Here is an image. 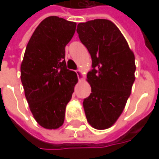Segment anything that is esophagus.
<instances>
[{"instance_id":"obj_1","label":"esophagus","mask_w":159,"mask_h":159,"mask_svg":"<svg viewBox=\"0 0 159 159\" xmlns=\"http://www.w3.org/2000/svg\"><path fill=\"white\" fill-rule=\"evenodd\" d=\"M76 75H77V76H78V79H79V81L80 80L83 79V70H76Z\"/></svg>"}]
</instances>
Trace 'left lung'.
Segmentation results:
<instances>
[{"label":"left lung","mask_w":159,"mask_h":159,"mask_svg":"<svg viewBox=\"0 0 159 159\" xmlns=\"http://www.w3.org/2000/svg\"><path fill=\"white\" fill-rule=\"evenodd\" d=\"M76 31L89 50L93 69L87 75L90 95L83 100L87 120L96 129L113 125L125 107L134 82V55L113 23L93 19L79 23Z\"/></svg>","instance_id":"left-lung-1"}]
</instances>
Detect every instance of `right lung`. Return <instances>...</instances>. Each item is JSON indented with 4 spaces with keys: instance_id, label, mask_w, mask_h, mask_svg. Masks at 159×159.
Here are the masks:
<instances>
[{
    "instance_id": "obj_1",
    "label": "right lung",
    "mask_w": 159,
    "mask_h": 159,
    "mask_svg": "<svg viewBox=\"0 0 159 159\" xmlns=\"http://www.w3.org/2000/svg\"><path fill=\"white\" fill-rule=\"evenodd\" d=\"M76 24L57 16L43 19L30 37L21 63V82L33 117L40 125L56 129L65 121L66 107L77 83L66 67V46Z\"/></svg>"
}]
</instances>
